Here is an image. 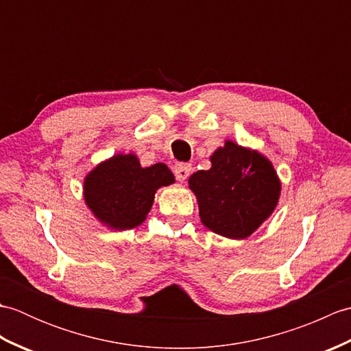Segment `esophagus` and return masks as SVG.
Returning a JSON list of instances; mask_svg holds the SVG:
<instances>
[{"label":"esophagus","instance_id":"1","mask_svg":"<svg viewBox=\"0 0 351 351\" xmlns=\"http://www.w3.org/2000/svg\"><path fill=\"white\" fill-rule=\"evenodd\" d=\"M191 173V166L187 162H180L175 166V175L180 181H185Z\"/></svg>","mask_w":351,"mask_h":351}]
</instances>
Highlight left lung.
<instances>
[{"mask_svg":"<svg viewBox=\"0 0 351 351\" xmlns=\"http://www.w3.org/2000/svg\"><path fill=\"white\" fill-rule=\"evenodd\" d=\"M211 162L189 180L202 223L223 237H249L278 204L280 184L271 162L234 141L219 147Z\"/></svg>","mask_w":351,"mask_h":351,"instance_id":"left-lung-1","label":"left lung"}]
</instances>
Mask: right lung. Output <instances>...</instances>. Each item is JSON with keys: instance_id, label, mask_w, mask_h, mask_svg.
I'll use <instances>...</instances> for the list:
<instances>
[{"instance_id": "add662e5", "label": "right lung", "mask_w": 351, "mask_h": 351, "mask_svg": "<svg viewBox=\"0 0 351 351\" xmlns=\"http://www.w3.org/2000/svg\"><path fill=\"white\" fill-rule=\"evenodd\" d=\"M175 182L166 164L143 169L136 155H116L99 164L84 181L86 204L102 223L132 229L143 223L156 189Z\"/></svg>"}]
</instances>
